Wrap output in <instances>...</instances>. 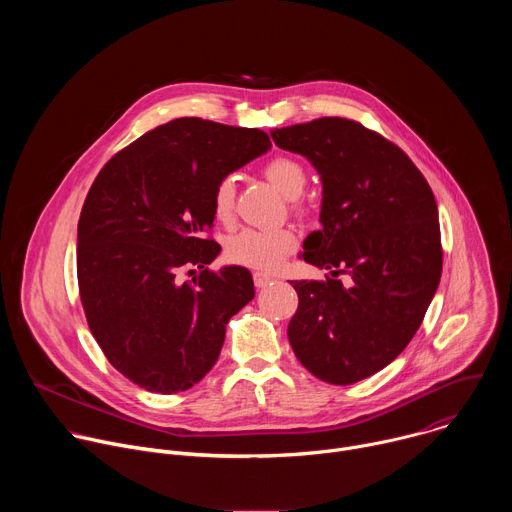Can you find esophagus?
Returning <instances> with one entry per match:
<instances>
[{
    "label": "esophagus",
    "instance_id": "34e87169",
    "mask_svg": "<svg viewBox=\"0 0 512 512\" xmlns=\"http://www.w3.org/2000/svg\"><path fill=\"white\" fill-rule=\"evenodd\" d=\"M273 281V277L271 275H267V273H263V271H255L253 273V283H255V287H267L269 283Z\"/></svg>",
    "mask_w": 512,
    "mask_h": 512
}]
</instances>
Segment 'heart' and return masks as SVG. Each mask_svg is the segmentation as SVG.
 Instances as JSON below:
<instances>
[{"mask_svg":"<svg viewBox=\"0 0 512 512\" xmlns=\"http://www.w3.org/2000/svg\"><path fill=\"white\" fill-rule=\"evenodd\" d=\"M263 176L287 198H296L291 212L300 218L312 216V206L298 196L308 184V172L296 158L275 156L263 166ZM212 214L221 225H231L235 218V182L233 178L218 180L212 190ZM298 249V237L291 229H245L233 235L225 245V255L231 263L255 271H275L285 257Z\"/></svg>","mask_w":512,"mask_h":512,"instance_id":"heart-1","label":"heart"}]
</instances>
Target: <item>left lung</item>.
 Wrapping results in <instances>:
<instances>
[{
	"label": "left lung",
	"mask_w": 512,
	"mask_h": 512,
	"mask_svg": "<svg viewBox=\"0 0 512 512\" xmlns=\"http://www.w3.org/2000/svg\"><path fill=\"white\" fill-rule=\"evenodd\" d=\"M271 137L281 150L306 156L324 186V229L308 237L304 259L330 273L291 281L300 304L289 344L314 377L330 385L362 381L403 352L440 285L433 192L399 145L358 121L320 117L273 129Z\"/></svg>",
	"instance_id": "8db88e82"
}]
</instances>
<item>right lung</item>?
I'll use <instances>...</instances> for the list:
<instances>
[{
    "label": "right lung",
    "mask_w": 512,
    "mask_h": 512,
    "mask_svg": "<svg viewBox=\"0 0 512 512\" xmlns=\"http://www.w3.org/2000/svg\"><path fill=\"white\" fill-rule=\"evenodd\" d=\"M269 148L261 129L180 117L129 143L95 178L79 218L81 304L107 360L141 389L196 385L231 316L253 300L247 269L206 267L221 251L210 200L218 180ZM180 272L195 277L180 282Z\"/></svg>",
    "instance_id": "1"
}]
</instances>
